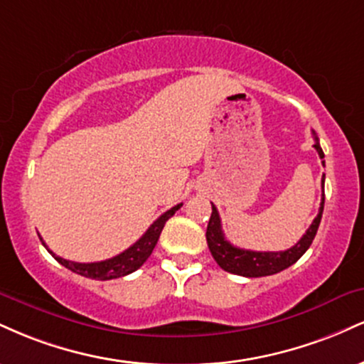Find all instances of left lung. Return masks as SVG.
<instances>
[{
  "instance_id": "8db88e82",
  "label": "left lung",
  "mask_w": 364,
  "mask_h": 364,
  "mask_svg": "<svg viewBox=\"0 0 364 364\" xmlns=\"http://www.w3.org/2000/svg\"><path fill=\"white\" fill-rule=\"evenodd\" d=\"M315 135V132H313ZM320 159H323V150L320 147V141L315 135V145ZM323 162L325 166V161ZM325 179V176H323ZM323 186V181H321ZM323 203H325V195H321V203L318 215L313 219L310 228L306 229L301 240L298 241L292 248L286 250V252H252V250H243L232 246L225 240L223 232V225H220V217L219 212L214 203H212V215L207 225V245L210 250L214 260L219 263V267L225 272H231L236 275H243V277H265V275H274L281 270L291 267L292 263H296L299 258L303 257L304 252L310 248V245L315 240L316 231H318V225L321 220V214H323Z\"/></svg>"
}]
</instances>
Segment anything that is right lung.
Returning <instances> with one entry per match:
<instances>
[{"instance_id": "add662e5", "label": "right lung", "mask_w": 364, "mask_h": 364, "mask_svg": "<svg viewBox=\"0 0 364 364\" xmlns=\"http://www.w3.org/2000/svg\"><path fill=\"white\" fill-rule=\"evenodd\" d=\"M183 203H178L173 208H169L168 212H164L157 220H154V224L145 231V235L136 241L135 245L129 246L128 250H124L123 253L116 255V257L109 258V260H102V262H92V263H78V262H72V260H65V258L56 257L51 250L46 246L43 241V245L48 248V252L56 258L58 262L61 263L63 267H66L72 272L83 275V277L89 279H97V281H109V279H118V277H124V275L135 272L136 269H140L144 265L145 260L150 257V253L154 252L156 248L159 236H161L162 228H164L166 220L171 219L174 214H176L178 208H181Z\"/></svg>"}]
</instances>
